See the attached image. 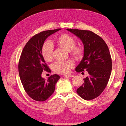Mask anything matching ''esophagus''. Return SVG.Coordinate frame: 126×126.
Instances as JSON below:
<instances>
[{
	"mask_svg": "<svg viewBox=\"0 0 126 126\" xmlns=\"http://www.w3.org/2000/svg\"><path fill=\"white\" fill-rule=\"evenodd\" d=\"M64 77H74V75L73 74H68V75H66L64 76Z\"/></svg>",
	"mask_w": 126,
	"mask_h": 126,
	"instance_id": "34e87169",
	"label": "esophagus"
}]
</instances>
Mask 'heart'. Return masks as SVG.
I'll return each mask as SVG.
<instances>
[{
	"instance_id": "1",
	"label": "heart",
	"mask_w": 126,
	"mask_h": 126,
	"mask_svg": "<svg viewBox=\"0 0 126 126\" xmlns=\"http://www.w3.org/2000/svg\"><path fill=\"white\" fill-rule=\"evenodd\" d=\"M56 43L62 48L69 51L71 55L76 58H79L83 53V49L80 46H75L76 40L73 36L67 34L60 35L56 39ZM53 47L51 43L47 42L44 44L42 48V55L47 62H51L53 59ZM75 66L74 63L71 60L66 62H57L54 63L52 68L55 72L63 74L69 72Z\"/></svg>"
}]
</instances>
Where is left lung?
<instances>
[{
	"label": "left lung",
	"instance_id": "1",
	"mask_svg": "<svg viewBox=\"0 0 126 126\" xmlns=\"http://www.w3.org/2000/svg\"><path fill=\"white\" fill-rule=\"evenodd\" d=\"M67 30L79 37L84 45V57L76 71L86 70L88 73L76 92L84 100H93L103 92L110 79L112 60L109 50L103 39L91 31Z\"/></svg>",
	"mask_w": 126,
	"mask_h": 126
}]
</instances>
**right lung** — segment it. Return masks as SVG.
Here are the masks:
<instances>
[{"label":"right lung","mask_w":126,"mask_h":126,"mask_svg":"<svg viewBox=\"0 0 126 126\" xmlns=\"http://www.w3.org/2000/svg\"><path fill=\"white\" fill-rule=\"evenodd\" d=\"M60 29L45 31L34 35L27 42L18 63V72L24 88L32 99L45 101L53 93L60 77L57 74L47 80L42 77L43 70L51 71L42 55V48L46 39Z\"/></svg>","instance_id":"right-lung-1"}]
</instances>
